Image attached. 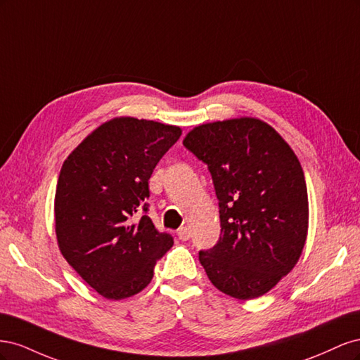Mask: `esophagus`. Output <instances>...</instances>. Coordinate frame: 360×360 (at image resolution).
<instances>
[{"label": "esophagus", "instance_id": "esophagus-1", "mask_svg": "<svg viewBox=\"0 0 360 360\" xmlns=\"http://www.w3.org/2000/svg\"><path fill=\"white\" fill-rule=\"evenodd\" d=\"M177 236H179L180 240L186 242V240H189V238H191V230H189L188 226H181V228H179Z\"/></svg>", "mask_w": 360, "mask_h": 360}]
</instances>
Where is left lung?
I'll return each instance as SVG.
<instances>
[{"label":"left lung","mask_w":360,"mask_h":360,"mask_svg":"<svg viewBox=\"0 0 360 360\" xmlns=\"http://www.w3.org/2000/svg\"><path fill=\"white\" fill-rule=\"evenodd\" d=\"M183 144L207 163L219 200L222 236L201 250V266L228 296H263L297 264L308 237V189L297 156L254 117L195 126Z\"/></svg>","instance_id":"1"}]
</instances>
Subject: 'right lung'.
Here are the masks:
<instances>
[{
	"mask_svg": "<svg viewBox=\"0 0 360 360\" xmlns=\"http://www.w3.org/2000/svg\"><path fill=\"white\" fill-rule=\"evenodd\" d=\"M179 126L115 117L86 135L64 160L53 201L61 255L110 300L143 291L172 246L147 214L148 180L180 138Z\"/></svg>",
	"mask_w": 360,
	"mask_h": 360,
	"instance_id": "right-lung-1",
	"label": "right lung"
}]
</instances>
